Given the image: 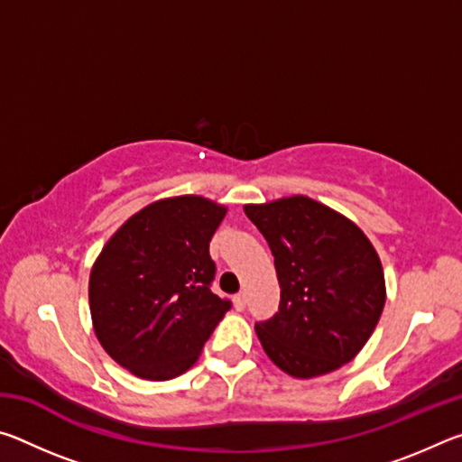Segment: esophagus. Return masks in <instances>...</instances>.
I'll return each mask as SVG.
<instances>
[{"mask_svg": "<svg viewBox=\"0 0 462 462\" xmlns=\"http://www.w3.org/2000/svg\"><path fill=\"white\" fill-rule=\"evenodd\" d=\"M232 301H234V308H236L238 311H242V310L246 308V293H245V291L236 293V295H234Z\"/></svg>", "mask_w": 462, "mask_h": 462, "instance_id": "1", "label": "esophagus"}]
</instances>
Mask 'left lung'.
Instances as JSON below:
<instances>
[{
    "label": "left lung",
    "mask_w": 462,
    "mask_h": 462,
    "mask_svg": "<svg viewBox=\"0 0 462 462\" xmlns=\"http://www.w3.org/2000/svg\"><path fill=\"white\" fill-rule=\"evenodd\" d=\"M245 214L275 256L279 311L254 324L267 356L295 379L353 361L385 306L377 250L346 216L308 195L248 203Z\"/></svg>",
    "instance_id": "8db88e82"
}]
</instances>
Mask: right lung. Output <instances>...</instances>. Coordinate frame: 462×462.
<instances>
[{
    "instance_id": "right-lung-1",
    "label": "right lung",
    "mask_w": 462,
    "mask_h": 462,
    "mask_svg": "<svg viewBox=\"0 0 462 462\" xmlns=\"http://www.w3.org/2000/svg\"><path fill=\"white\" fill-rule=\"evenodd\" d=\"M226 212L201 195L152 201L114 232L93 263V332L136 377L167 381L191 369L230 310L209 289V240Z\"/></svg>"
}]
</instances>
